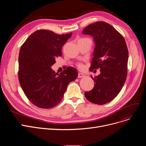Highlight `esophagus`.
<instances>
[{
  "label": "esophagus",
  "instance_id": "obj_1",
  "mask_svg": "<svg viewBox=\"0 0 146 146\" xmlns=\"http://www.w3.org/2000/svg\"><path fill=\"white\" fill-rule=\"evenodd\" d=\"M85 76V75L83 73H79L78 74V78H84Z\"/></svg>",
  "mask_w": 146,
  "mask_h": 146
}]
</instances>
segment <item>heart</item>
Masks as SVG:
<instances>
[{"mask_svg":"<svg viewBox=\"0 0 146 146\" xmlns=\"http://www.w3.org/2000/svg\"><path fill=\"white\" fill-rule=\"evenodd\" d=\"M78 66L80 67V68H82V66L81 64H78Z\"/></svg>","mask_w":146,"mask_h":146,"instance_id":"obj_1","label":"heart"}]
</instances>
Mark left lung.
<instances>
[{
  "label": "left lung",
  "mask_w": 146,
  "mask_h": 146,
  "mask_svg": "<svg viewBox=\"0 0 146 146\" xmlns=\"http://www.w3.org/2000/svg\"><path fill=\"white\" fill-rule=\"evenodd\" d=\"M82 34L91 35L95 49L89 70L100 68L101 74L94 78V88L85 95L92 103L104 105L119 93L126 80L128 51L122 35L105 22L89 25Z\"/></svg>",
  "instance_id": "obj_1"
}]
</instances>
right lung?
I'll list each match as a JSON object with an SVG mask.
<instances>
[{
  "instance_id": "right-lung-1",
  "label": "right lung",
  "mask_w": 146,
  "mask_h": 146,
  "mask_svg": "<svg viewBox=\"0 0 146 146\" xmlns=\"http://www.w3.org/2000/svg\"><path fill=\"white\" fill-rule=\"evenodd\" d=\"M72 33L58 35L39 29L21 46L19 54L18 78L29 100L43 109L56 106L63 98L69 83L78 78L76 69L68 67L60 74L52 70L56 58L62 56V46Z\"/></svg>"
}]
</instances>
